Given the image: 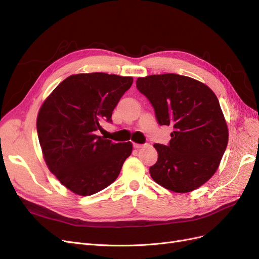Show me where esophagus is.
<instances>
[{
  "instance_id": "34e87169",
  "label": "esophagus",
  "mask_w": 259,
  "mask_h": 259,
  "mask_svg": "<svg viewBox=\"0 0 259 259\" xmlns=\"http://www.w3.org/2000/svg\"><path fill=\"white\" fill-rule=\"evenodd\" d=\"M145 145H143V144H136V143H134L133 144V147H134L135 149H139V148H143Z\"/></svg>"
}]
</instances>
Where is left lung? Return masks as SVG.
<instances>
[{"mask_svg":"<svg viewBox=\"0 0 259 259\" xmlns=\"http://www.w3.org/2000/svg\"><path fill=\"white\" fill-rule=\"evenodd\" d=\"M136 88L150 101L158 123L173 126L168 145H153L158 161L149 168L152 179L179 193L205 184L228 144V128L213 91L175 73L138 77Z\"/></svg>","mask_w":259,"mask_h":259,"instance_id":"obj_1","label":"left lung"}]
</instances>
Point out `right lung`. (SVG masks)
<instances>
[{
    "label": "right lung",
    "instance_id": "add662e5",
    "mask_svg": "<svg viewBox=\"0 0 259 259\" xmlns=\"http://www.w3.org/2000/svg\"><path fill=\"white\" fill-rule=\"evenodd\" d=\"M132 76L103 72L68 76L44 101L36 130L44 160L67 189L92 195L111 185L132 153L128 143H113L98 135Z\"/></svg>",
    "mask_w": 259,
    "mask_h": 259
}]
</instances>
